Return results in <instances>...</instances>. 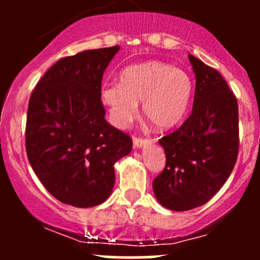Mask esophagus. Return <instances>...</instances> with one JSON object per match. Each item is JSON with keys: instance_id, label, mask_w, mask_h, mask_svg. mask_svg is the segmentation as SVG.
Instances as JSON below:
<instances>
[{"instance_id": "1", "label": "esophagus", "mask_w": 260, "mask_h": 260, "mask_svg": "<svg viewBox=\"0 0 260 260\" xmlns=\"http://www.w3.org/2000/svg\"><path fill=\"white\" fill-rule=\"evenodd\" d=\"M149 140L143 138V137H134L133 138V143H134V147L136 148H142V147H145V145L148 144Z\"/></svg>"}]
</instances>
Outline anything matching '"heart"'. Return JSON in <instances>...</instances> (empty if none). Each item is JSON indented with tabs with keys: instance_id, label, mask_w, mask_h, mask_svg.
<instances>
[{
	"instance_id": "1",
	"label": "heart",
	"mask_w": 260,
	"mask_h": 260,
	"mask_svg": "<svg viewBox=\"0 0 260 260\" xmlns=\"http://www.w3.org/2000/svg\"><path fill=\"white\" fill-rule=\"evenodd\" d=\"M193 84L189 76L159 61L129 66L122 71L120 84L104 85L101 100L117 127H127L138 115V103L155 127L166 129L182 120L189 105Z\"/></svg>"
}]
</instances>
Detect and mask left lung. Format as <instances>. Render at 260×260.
<instances>
[{
  "instance_id": "left-lung-1",
  "label": "left lung",
  "mask_w": 260,
  "mask_h": 260,
  "mask_svg": "<svg viewBox=\"0 0 260 260\" xmlns=\"http://www.w3.org/2000/svg\"><path fill=\"white\" fill-rule=\"evenodd\" d=\"M196 73L190 115L159 139L165 169L153 182L161 205L184 211L205 204L223 186L240 148L238 104L221 73L188 55Z\"/></svg>"
}]
</instances>
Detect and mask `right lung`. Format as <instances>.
Returning a JSON list of instances; mask_svg holds the SVG:
<instances>
[{
  "label": "right lung",
  "instance_id": "1",
  "mask_svg": "<svg viewBox=\"0 0 260 260\" xmlns=\"http://www.w3.org/2000/svg\"><path fill=\"white\" fill-rule=\"evenodd\" d=\"M116 45L58 59L31 92L25 150L39 180L64 204L90 208L105 202L113 165L132 150L129 134L105 120L101 80Z\"/></svg>",
  "mask_w": 260,
  "mask_h": 260
}]
</instances>
